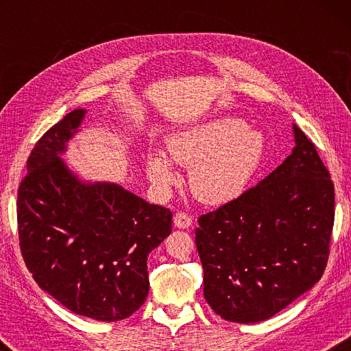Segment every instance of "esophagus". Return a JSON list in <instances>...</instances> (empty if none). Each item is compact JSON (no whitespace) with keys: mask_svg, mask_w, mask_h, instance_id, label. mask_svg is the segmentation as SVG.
<instances>
[{"mask_svg":"<svg viewBox=\"0 0 351 351\" xmlns=\"http://www.w3.org/2000/svg\"><path fill=\"white\" fill-rule=\"evenodd\" d=\"M175 226L180 229H187L192 226V217L187 215L186 212H178L175 215Z\"/></svg>","mask_w":351,"mask_h":351,"instance_id":"1","label":"esophagus"}]
</instances>
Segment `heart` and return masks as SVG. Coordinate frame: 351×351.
Wrapping results in <instances>:
<instances>
[{
    "mask_svg": "<svg viewBox=\"0 0 351 351\" xmlns=\"http://www.w3.org/2000/svg\"><path fill=\"white\" fill-rule=\"evenodd\" d=\"M165 147L171 161L189 167V187L206 204H224L239 198L266 156L263 133L232 116L181 130L169 136ZM169 158L152 152L145 159L148 176L161 190L176 181Z\"/></svg>",
    "mask_w": 351,
    "mask_h": 351,
    "instance_id": "obj_1",
    "label": "heart"
}]
</instances>
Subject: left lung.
Returning a JSON list of instances; mask_svg holds the SVG:
<instances>
[{"label":"left lung","mask_w":351,"mask_h":351,"mask_svg":"<svg viewBox=\"0 0 351 351\" xmlns=\"http://www.w3.org/2000/svg\"><path fill=\"white\" fill-rule=\"evenodd\" d=\"M283 164L239 198L198 218L204 299L218 316L261 322L322 277L335 223V186L316 147L294 125Z\"/></svg>","instance_id":"8db88e82"}]
</instances>
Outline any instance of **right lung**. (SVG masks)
I'll return each mask as SVG.
<instances>
[{"instance_id":"obj_1","label":"right lung","mask_w":351,"mask_h":351,"mask_svg":"<svg viewBox=\"0 0 351 351\" xmlns=\"http://www.w3.org/2000/svg\"><path fill=\"white\" fill-rule=\"evenodd\" d=\"M85 110L47 130L19 187L20 249L38 287L69 311L114 322L148 294L147 257L171 232V213L114 182H83L58 156Z\"/></svg>"}]
</instances>
